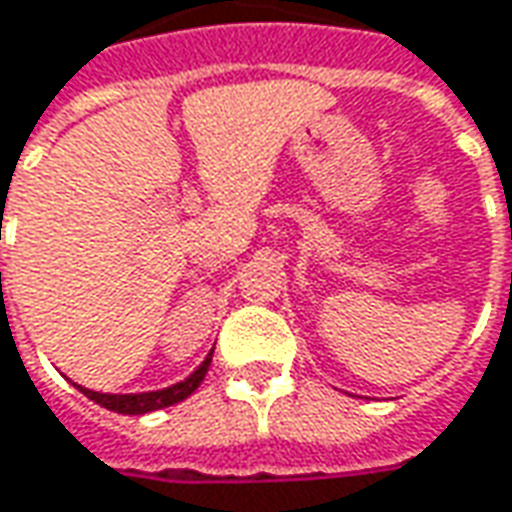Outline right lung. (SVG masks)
Listing matches in <instances>:
<instances>
[{"mask_svg":"<svg viewBox=\"0 0 512 512\" xmlns=\"http://www.w3.org/2000/svg\"><path fill=\"white\" fill-rule=\"evenodd\" d=\"M210 361H212V350L207 353V358L198 364L193 373L187 375L184 381H176V384H170V387L162 389H151V392H97V389L83 387V384H75V389H81L83 395L89 398V401L100 403L103 409H109V412H117V415H148V412H156V409H168L173 403H182L184 398H190L193 392L198 389V384L204 381V375L210 370Z\"/></svg>","mask_w":512,"mask_h":512,"instance_id":"1","label":"right lung"}]
</instances>
